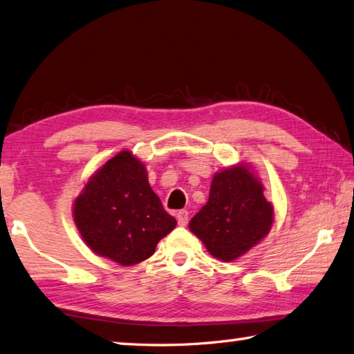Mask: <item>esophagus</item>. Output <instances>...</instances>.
<instances>
[{
  "label": "esophagus",
  "instance_id": "esophagus-1",
  "mask_svg": "<svg viewBox=\"0 0 354 354\" xmlns=\"http://www.w3.org/2000/svg\"><path fill=\"white\" fill-rule=\"evenodd\" d=\"M189 221V212L187 210H180L177 214V223L178 225H186Z\"/></svg>",
  "mask_w": 354,
  "mask_h": 354
}]
</instances>
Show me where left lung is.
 <instances>
[{
  "label": "left lung",
  "mask_w": 354,
  "mask_h": 354,
  "mask_svg": "<svg viewBox=\"0 0 354 354\" xmlns=\"http://www.w3.org/2000/svg\"><path fill=\"white\" fill-rule=\"evenodd\" d=\"M272 224V206L263 197L261 182L245 167L215 174L209 200L195 215L189 229L207 251L230 262L254 247Z\"/></svg>",
  "instance_id": "1"
}]
</instances>
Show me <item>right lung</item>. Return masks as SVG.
I'll return each mask as SVG.
<instances>
[{"instance_id":"1","label":"right lung","mask_w":354,"mask_h":354,"mask_svg":"<svg viewBox=\"0 0 354 354\" xmlns=\"http://www.w3.org/2000/svg\"><path fill=\"white\" fill-rule=\"evenodd\" d=\"M74 221L93 253L125 266L153 256L177 225L130 151L112 157L89 180L74 203Z\"/></svg>"}]
</instances>
